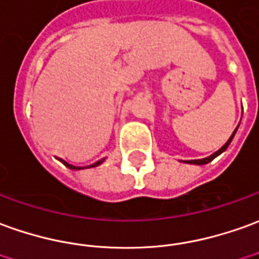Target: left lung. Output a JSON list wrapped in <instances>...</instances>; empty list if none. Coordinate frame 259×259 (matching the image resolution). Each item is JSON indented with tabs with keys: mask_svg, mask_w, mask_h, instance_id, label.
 Returning a JSON list of instances; mask_svg holds the SVG:
<instances>
[{
	"mask_svg": "<svg viewBox=\"0 0 259 259\" xmlns=\"http://www.w3.org/2000/svg\"><path fill=\"white\" fill-rule=\"evenodd\" d=\"M237 129H238V126H237L236 130L233 132V135L230 136V139L227 140V143H226V144H224L223 147L220 148V150H218L216 153H213V154H211V155H209V157H206V158H202V160H189V161H184V162H188V164H196V165H205V164H207V162H210L211 160H214V158H216L218 155H220V154H222V153H223V151H226V148L230 146V143H231V140H233V137H234V135H236Z\"/></svg>",
	"mask_w": 259,
	"mask_h": 259,
	"instance_id": "left-lung-1",
	"label": "left lung"
}]
</instances>
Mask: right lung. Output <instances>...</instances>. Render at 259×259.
I'll return each mask as SVG.
<instances>
[{"instance_id": "1", "label": "right lung", "mask_w": 259, "mask_h": 259, "mask_svg": "<svg viewBox=\"0 0 259 259\" xmlns=\"http://www.w3.org/2000/svg\"><path fill=\"white\" fill-rule=\"evenodd\" d=\"M61 162H63V164H64V165H66V167L70 168V169H84V168H94V167H98L99 164H102V162H104V160H99V161H97V162H95V164H92V165H88V167H74V165H71V164H68V162H66V161H63V160H61Z\"/></svg>"}]
</instances>
